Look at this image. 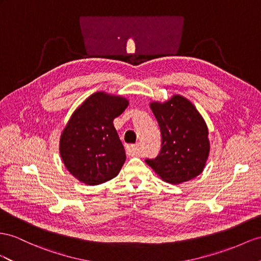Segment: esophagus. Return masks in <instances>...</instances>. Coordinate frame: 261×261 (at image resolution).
Returning a JSON list of instances; mask_svg holds the SVG:
<instances>
[{"label": "esophagus", "instance_id": "34e87169", "mask_svg": "<svg viewBox=\"0 0 261 261\" xmlns=\"http://www.w3.org/2000/svg\"><path fill=\"white\" fill-rule=\"evenodd\" d=\"M126 151V154L128 155H139L140 154V148L138 144H130V145H126L125 148Z\"/></svg>", "mask_w": 261, "mask_h": 261}]
</instances>
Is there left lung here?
I'll return each mask as SVG.
<instances>
[{"instance_id":"obj_1","label":"left lung","mask_w":261,"mask_h":261,"mask_svg":"<svg viewBox=\"0 0 261 261\" xmlns=\"http://www.w3.org/2000/svg\"><path fill=\"white\" fill-rule=\"evenodd\" d=\"M150 107L161 131V150L156 158L145 159L146 164L172 184L199 175L210 153L208 130L199 112L178 95Z\"/></svg>"}]
</instances>
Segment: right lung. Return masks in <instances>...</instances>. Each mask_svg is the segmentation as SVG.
<instances>
[{
	"label": "right lung",
	"instance_id": "1",
	"mask_svg": "<svg viewBox=\"0 0 261 261\" xmlns=\"http://www.w3.org/2000/svg\"><path fill=\"white\" fill-rule=\"evenodd\" d=\"M128 100L96 92L72 113L59 142L61 155L71 174L88 185L118 175L125 161L113 119L128 107Z\"/></svg>",
	"mask_w": 261,
	"mask_h": 261
}]
</instances>
